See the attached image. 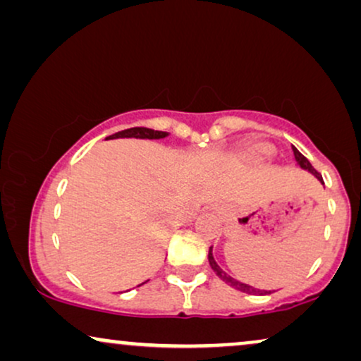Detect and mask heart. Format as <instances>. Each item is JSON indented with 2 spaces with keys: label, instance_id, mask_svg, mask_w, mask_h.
I'll return each instance as SVG.
<instances>
[{
  "label": "heart",
  "instance_id": "1",
  "mask_svg": "<svg viewBox=\"0 0 361 361\" xmlns=\"http://www.w3.org/2000/svg\"><path fill=\"white\" fill-rule=\"evenodd\" d=\"M271 152H273V146L266 145V142H261V145H256L251 147V149L243 156V159L245 161H256V159H259V157L269 156Z\"/></svg>",
  "mask_w": 361,
  "mask_h": 361
}]
</instances>
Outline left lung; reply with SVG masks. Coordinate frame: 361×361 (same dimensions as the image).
<instances>
[{"label":"left lung","mask_w":361,"mask_h":361,"mask_svg":"<svg viewBox=\"0 0 361 361\" xmlns=\"http://www.w3.org/2000/svg\"><path fill=\"white\" fill-rule=\"evenodd\" d=\"M293 152H294V157H295V161H298V164L302 167V169H305V171H309L310 174H314L315 177H317V179L322 182L324 184V180H322V176L319 174L317 171L314 169L312 167V164H310V162L305 159V157L300 154V152L295 149V147L293 146ZM209 263H210V268L214 269V273L219 276V278L224 281L225 284H228V286H231V288L233 289H236V290H241V293H246V294H271V290H261V289H256V288H253V286H250V284H245V283H241V281H238V279H235V278H231V276H228L225 273L224 269L220 268L219 264H216V261L214 259V253H212V246H210V250H209Z\"/></svg>","instance_id":"obj_1"}]
</instances>
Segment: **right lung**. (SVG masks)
<instances>
[{
	"instance_id": "1",
	"label": "right lung",
	"mask_w": 361,
	"mask_h": 361,
	"mask_svg": "<svg viewBox=\"0 0 361 361\" xmlns=\"http://www.w3.org/2000/svg\"><path fill=\"white\" fill-rule=\"evenodd\" d=\"M166 131H154L149 128H130V130L118 131L115 135L108 136V140H116V137H140V140H161L166 137ZM145 284V283H142Z\"/></svg>"
}]
</instances>
